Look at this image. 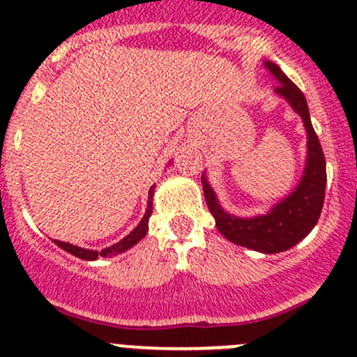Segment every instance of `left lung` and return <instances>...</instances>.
I'll return each mask as SVG.
<instances>
[{
	"label": "left lung",
	"mask_w": 357,
	"mask_h": 357,
	"mask_svg": "<svg viewBox=\"0 0 357 357\" xmlns=\"http://www.w3.org/2000/svg\"><path fill=\"white\" fill-rule=\"evenodd\" d=\"M263 68L278 82L275 94L286 99V102L302 119L303 127H305L307 157L298 185L265 214H256L251 218L235 216L225 211L213 186L207 181L206 172H202V188L207 207L216 220V228L223 237L252 251L274 255V252L291 249L316 227L324 204L326 160H324L323 148L310 122L309 106H307L303 92L282 73V69L275 62L265 61Z\"/></svg>",
	"instance_id": "obj_1"
}]
</instances>
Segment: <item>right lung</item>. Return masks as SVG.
<instances>
[{
  "mask_svg": "<svg viewBox=\"0 0 357 357\" xmlns=\"http://www.w3.org/2000/svg\"><path fill=\"white\" fill-rule=\"evenodd\" d=\"M169 164H171V162H169ZM153 193H155V185L151 186L150 192H148L146 213H144L143 220L139 221V225H137V227L134 228V230L130 231L129 235H126V237H123L122 241L116 242V244H113V245H109V248L101 249V251H94V249L78 248V245H73V244H69V242H62V241H54V242L61 249H64V251L71 252V255L76 256V258L85 259V261H94V259H98L99 256H102V258H108V256H116V255H120V252H126L127 249H130V248H132V245H136L137 242L141 241V238L146 237V234H148V221H150L151 213H153Z\"/></svg>",
  "mask_w": 357,
  "mask_h": 357,
  "instance_id": "right-lung-1",
  "label": "right lung"
}]
</instances>
